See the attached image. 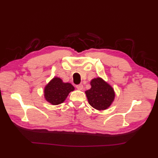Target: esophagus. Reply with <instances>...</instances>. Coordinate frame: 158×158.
I'll return each mask as SVG.
<instances>
[{"instance_id":"obj_1","label":"esophagus","mask_w":158,"mask_h":158,"mask_svg":"<svg viewBox=\"0 0 158 158\" xmlns=\"http://www.w3.org/2000/svg\"><path fill=\"white\" fill-rule=\"evenodd\" d=\"M76 88H77V89H79V90H82V89H83V84L77 85H76Z\"/></svg>"}]
</instances>
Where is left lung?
Masks as SVG:
<instances>
[{
    "label": "left lung",
    "instance_id": "left-lung-1",
    "mask_svg": "<svg viewBox=\"0 0 158 158\" xmlns=\"http://www.w3.org/2000/svg\"><path fill=\"white\" fill-rule=\"evenodd\" d=\"M90 85L91 88L85 92L89 105L98 110L108 109L115 97L113 87L99 77L92 79Z\"/></svg>",
    "mask_w": 158,
    "mask_h": 158
}]
</instances>
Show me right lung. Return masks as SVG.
Wrapping results in <instances>:
<instances>
[{"instance_id": "obj_1", "label": "right lung", "mask_w": 158, "mask_h": 158, "mask_svg": "<svg viewBox=\"0 0 158 158\" xmlns=\"http://www.w3.org/2000/svg\"><path fill=\"white\" fill-rule=\"evenodd\" d=\"M75 90L70 83L63 82L60 77H54L44 88V98L47 102L53 105L64 102L69 93Z\"/></svg>"}]
</instances>
